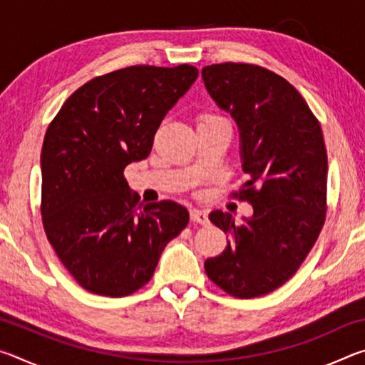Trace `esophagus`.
I'll return each instance as SVG.
<instances>
[{
    "mask_svg": "<svg viewBox=\"0 0 365 365\" xmlns=\"http://www.w3.org/2000/svg\"><path fill=\"white\" fill-rule=\"evenodd\" d=\"M190 217H191V220L196 222V224H201V225H207L209 224L207 212L206 211H201V209H191Z\"/></svg>",
    "mask_w": 365,
    "mask_h": 365,
    "instance_id": "1",
    "label": "esophagus"
}]
</instances>
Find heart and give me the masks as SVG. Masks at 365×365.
Wrapping results in <instances>:
<instances>
[{
	"mask_svg": "<svg viewBox=\"0 0 365 365\" xmlns=\"http://www.w3.org/2000/svg\"><path fill=\"white\" fill-rule=\"evenodd\" d=\"M202 123H228L224 117H219L215 114H202L200 117V125H202Z\"/></svg>",
	"mask_w": 365,
	"mask_h": 365,
	"instance_id": "obj_1",
	"label": "heart"
}]
</instances>
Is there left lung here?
<instances>
[{"label":"left lung","mask_w":365,"mask_h":365,"mask_svg":"<svg viewBox=\"0 0 365 365\" xmlns=\"http://www.w3.org/2000/svg\"><path fill=\"white\" fill-rule=\"evenodd\" d=\"M214 101L228 110L242 137L250 180L232 197L250 202L237 222L212 211L228 235L220 256L209 257V279L235 298L250 299L288 282L316 245L327 214V150L317 117L279 73L248 63L202 67Z\"/></svg>","instance_id":"obj_1"}]
</instances>
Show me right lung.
I'll return each instance as SVG.
<instances>
[{
	"label": "right lung",
	"instance_id": "right-lung-1",
	"mask_svg": "<svg viewBox=\"0 0 365 365\" xmlns=\"http://www.w3.org/2000/svg\"><path fill=\"white\" fill-rule=\"evenodd\" d=\"M195 66H130L91 78L67 98L41 148L46 238L86 292L120 298L151 280L160 252L188 225L174 201L145 205L123 169L150 156Z\"/></svg>",
	"mask_w": 365,
	"mask_h": 365
}]
</instances>
